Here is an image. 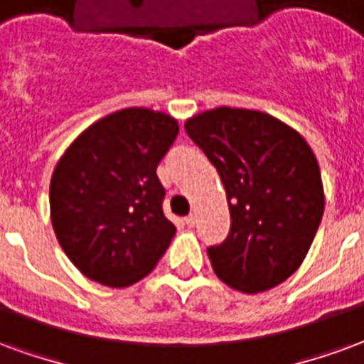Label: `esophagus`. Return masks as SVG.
Wrapping results in <instances>:
<instances>
[{
    "instance_id": "1",
    "label": "esophagus",
    "mask_w": 364,
    "mask_h": 364,
    "mask_svg": "<svg viewBox=\"0 0 364 364\" xmlns=\"http://www.w3.org/2000/svg\"><path fill=\"white\" fill-rule=\"evenodd\" d=\"M185 223H187L189 228H193V225H195V223H196V216H195V214H189V216L185 218Z\"/></svg>"
}]
</instances>
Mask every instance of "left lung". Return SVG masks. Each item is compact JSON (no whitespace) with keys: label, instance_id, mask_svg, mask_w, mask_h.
<instances>
[{"label":"left lung","instance_id":"1","mask_svg":"<svg viewBox=\"0 0 364 364\" xmlns=\"http://www.w3.org/2000/svg\"><path fill=\"white\" fill-rule=\"evenodd\" d=\"M185 131L218 169L231 231L210 247L223 284L243 293L276 287L303 264L324 214L316 156L301 134L264 112L214 107Z\"/></svg>","mask_w":364,"mask_h":364}]
</instances>
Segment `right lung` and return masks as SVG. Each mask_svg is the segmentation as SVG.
Instances as JSON below:
<instances>
[{"mask_svg": "<svg viewBox=\"0 0 364 364\" xmlns=\"http://www.w3.org/2000/svg\"><path fill=\"white\" fill-rule=\"evenodd\" d=\"M179 133L148 107L102 117L71 142L50 181V216L61 249L86 278L129 287L154 270L175 225L161 212L156 168Z\"/></svg>", "mask_w": 364, "mask_h": 364, "instance_id": "right-lung-1", "label": "right lung"}]
</instances>
